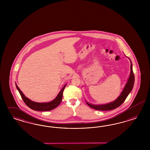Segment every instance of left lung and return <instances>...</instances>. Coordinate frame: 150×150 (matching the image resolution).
<instances>
[{
    "instance_id": "left-lung-1",
    "label": "left lung",
    "mask_w": 150,
    "mask_h": 150,
    "mask_svg": "<svg viewBox=\"0 0 150 150\" xmlns=\"http://www.w3.org/2000/svg\"><path fill=\"white\" fill-rule=\"evenodd\" d=\"M130 59V58H129ZM130 60V74L129 75V77L128 78L127 82L125 84V86L123 88V91L121 92L120 95L118 97V98L115 100H114L113 102H111L107 104H101V105H94L88 103V102L86 101L87 105L89 107H90L93 109L98 110H110L112 109H115L118 107H119L121 105L123 104V102L125 101V99L127 98V96L131 92L135 81V76L132 70V61Z\"/></svg>"
}]
</instances>
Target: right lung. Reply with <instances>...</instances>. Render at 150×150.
<instances>
[{
    "label": "right lung",
    "mask_w": 150,
    "mask_h": 150,
    "mask_svg": "<svg viewBox=\"0 0 150 150\" xmlns=\"http://www.w3.org/2000/svg\"><path fill=\"white\" fill-rule=\"evenodd\" d=\"M16 88L18 89L20 95L23 98V102L25 103V104L27 105V106L30 108L31 109H33L34 110L37 111H50L52 109H54L57 108L59 104L60 103L62 97H63V93L64 90L65 86H67V83L62 88V90L59 92V93L58 94L57 96L55 98L54 100L49 102H45V103H39V102H36L34 101H32L29 98H28L22 92V91L20 90V89L18 88L17 84L15 83Z\"/></svg>",
    "instance_id": "1"
}]
</instances>
